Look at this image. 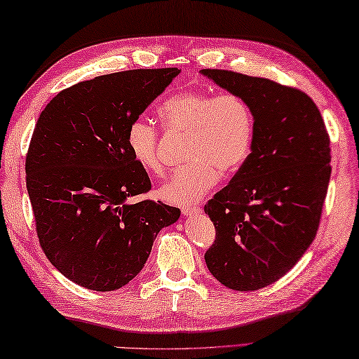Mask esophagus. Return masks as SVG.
<instances>
[{"instance_id":"1","label":"esophagus","mask_w":359,"mask_h":359,"mask_svg":"<svg viewBox=\"0 0 359 359\" xmlns=\"http://www.w3.org/2000/svg\"><path fill=\"white\" fill-rule=\"evenodd\" d=\"M201 207H197V205H189V207H184L182 208V212H184V216H193V215H197V212H201Z\"/></svg>"}]
</instances>
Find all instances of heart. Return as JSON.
<instances>
[{
	"mask_svg": "<svg viewBox=\"0 0 359 359\" xmlns=\"http://www.w3.org/2000/svg\"><path fill=\"white\" fill-rule=\"evenodd\" d=\"M158 118L166 131L187 133L188 165L175 170L158 188V197L172 205L199 201L217 185L220 171L236 172L253 151L256 120L251 104L239 94L188 90L160 104ZM129 154L148 172L160 175V134L147 118H134L125 134Z\"/></svg>",
	"mask_w": 359,
	"mask_h": 359,
	"instance_id": "heart-1",
	"label": "heart"
}]
</instances>
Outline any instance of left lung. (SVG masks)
Wrapping results in <instances>:
<instances>
[{"mask_svg": "<svg viewBox=\"0 0 359 359\" xmlns=\"http://www.w3.org/2000/svg\"><path fill=\"white\" fill-rule=\"evenodd\" d=\"M201 72L255 112L251 156L205 205L216 228L208 270L228 288L255 292L292 270L315 239L332 172L330 139L302 90L233 71Z\"/></svg>", "mask_w": 359, "mask_h": 359, "instance_id": "obj_1", "label": "left lung"}]
</instances>
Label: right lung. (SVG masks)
I'll return each mask as SVG.
<instances>
[{
    "label": "right lung",
    "instance_id": "add662e5",
    "mask_svg": "<svg viewBox=\"0 0 359 359\" xmlns=\"http://www.w3.org/2000/svg\"><path fill=\"white\" fill-rule=\"evenodd\" d=\"M180 71L133 69L80 81L58 93L38 117L26 156V187L46 257L75 284L95 292L126 285L152 242L180 210L134 196L151 189L129 154L134 118Z\"/></svg>",
    "mask_w": 359,
    "mask_h": 359
}]
</instances>
